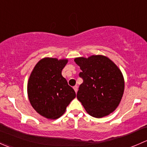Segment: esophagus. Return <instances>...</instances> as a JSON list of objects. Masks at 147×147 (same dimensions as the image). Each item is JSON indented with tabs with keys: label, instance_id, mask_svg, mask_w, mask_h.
I'll use <instances>...</instances> for the list:
<instances>
[{
	"label": "esophagus",
	"instance_id": "34e87169",
	"mask_svg": "<svg viewBox=\"0 0 147 147\" xmlns=\"http://www.w3.org/2000/svg\"><path fill=\"white\" fill-rule=\"evenodd\" d=\"M73 89H74V90H75V92L77 93V92H78V86H75V87H73Z\"/></svg>",
	"mask_w": 147,
	"mask_h": 147
}]
</instances>
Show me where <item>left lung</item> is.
I'll return each instance as SVG.
<instances>
[{"label": "left lung", "instance_id": "8db88e82", "mask_svg": "<svg viewBox=\"0 0 147 147\" xmlns=\"http://www.w3.org/2000/svg\"><path fill=\"white\" fill-rule=\"evenodd\" d=\"M75 62L82 70L79 76L83 80L77 97L87 113L101 118L113 112L124 90V78L118 67L103 55L77 57Z\"/></svg>", "mask_w": 147, "mask_h": 147}]
</instances>
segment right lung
Masks as SVG:
<instances>
[{
	"mask_svg": "<svg viewBox=\"0 0 147 147\" xmlns=\"http://www.w3.org/2000/svg\"><path fill=\"white\" fill-rule=\"evenodd\" d=\"M67 59L45 57L32 69L28 82L30 102L35 111L47 119H55L65 112L67 107L76 97L62 75L67 63Z\"/></svg>",
	"mask_w": 147,
	"mask_h": 147,
	"instance_id": "1",
	"label": "right lung"
}]
</instances>
